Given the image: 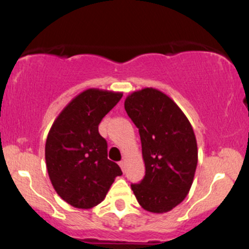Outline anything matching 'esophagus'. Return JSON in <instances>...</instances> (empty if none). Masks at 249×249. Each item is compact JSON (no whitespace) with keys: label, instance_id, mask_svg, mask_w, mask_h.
<instances>
[{"label":"esophagus","instance_id":"1","mask_svg":"<svg viewBox=\"0 0 249 249\" xmlns=\"http://www.w3.org/2000/svg\"><path fill=\"white\" fill-rule=\"evenodd\" d=\"M125 165H126V162H125V160L119 161V166L122 167V170H123V171H125Z\"/></svg>","mask_w":249,"mask_h":249}]
</instances>
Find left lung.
Masks as SVG:
<instances>
[{"label":"left lung","mask_w":249,"mask_h":249,"mask_svg":"<svg viewBox=\"0 0 249 249\" xmlns=\"http://www.w3.org/2000/svg\"><path fill=\"white\" fill-rule=\"evenodd\" d=\"M124 107L139 128L146 170L131 188L145 211L170 212L186 198L198 164L192 125L172 98L153 88L133 91Z\"/></svg>","instance_id":"left-lung-1"}]
</instances>
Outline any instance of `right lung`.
Returning a JSON list of instances; mask_svg holds the SVG:
<instances>
[{
	"label": "right lung",
	"instance_id": "1",
	"mask_svg": "<svg viewBox=\"0 0 249 249\" xmlns=\"http://www.w3.org/2000/svg\"><path fill=\"white\" fill-rule=\"evenodd\" d=\"M123 92L91 88L70 101L53 122L45 142L51 184L61 198L81 210L105 199L121 167L107 159V141L98 125L121 101Z\"/></svg>",
	"mask_w": 249,
	"mask_h": 249
}]
</instances>
